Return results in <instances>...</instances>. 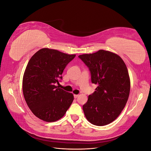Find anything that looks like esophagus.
Returning a JSON list of instances; mask_svg holds the SVG:
<instances>
[{
  "label": "esophagus",
  "mask_w": 151,
  "mask_h": 151,
  "mask_svg": "<svg viewBox=\"0 0 151 151\" xmlns=\"http://www.w3.org/2000/svg\"><path fill=\"white\" fill-rule=\"evenodd\" d=\"M79 96V94H74V98H77V97Z\"/></svg>",
  "instance_id": "obj_1"
}]
</instances>
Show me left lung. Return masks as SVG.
<instances>
[{
  "instance_id": "obj_1",
  "label": "left lung",
  "mask_w": 151,
  "mask_h": 151,
  "mask_svg": "<svg viewBox=\"0 0 151 151\" xmlns=\"http://www.w3.org/2000/svg\"><path fill=\"white\" fill-rule=\"evenodd\" d=\"M78 57L88 67L92 83L98 84L83 106L85 116L94 125H108L120 115L129 99L127 66L118 55L103 50Z\"/></svg>"
}]
</instances>
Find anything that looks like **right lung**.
<instances>
[{"instance_id": "add662e5", "label": "right lung", "mask_w": 151, "mask_h": 151, "mask_svg": "<svg viewBox=\"0 0 151 151\" xmlns=\"http://www.w3.org/2000/svg\"><path fill=\"white\" fill-rule=\"evenodd\" d=\"M76 57L56 50L42 48L27 65L22 80L25 101L34 115L47 122L63 116L74 96L56 86L67 65Z\"/></svg>"}]
</instances>
